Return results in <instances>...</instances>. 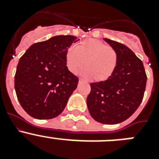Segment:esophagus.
I'll return each mask as SVG.
<instances>
[{"label":"esophagus","mask_w":159,"mask_h":159,"mask_svg":"<svg viewBox=\"0 0 159 159\" xmlns=\"http://www.w3.org/2000/svg\"><path fill=\"white\" fill-rule=\"evenodd\" d=\"M85 82V81L84 80H82V79H80V80H79V83H84Z\"/></svg>","instance_id":"1"}]
</instances>
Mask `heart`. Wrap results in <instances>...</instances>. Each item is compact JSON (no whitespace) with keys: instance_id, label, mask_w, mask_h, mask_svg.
<instances>
[{"instance_id":"obj_1","label":"heart","mask_w":159,"mask_h":159,"mask_svg":"<svg viewBox=\"0 0 159 159\" xmlns=\"http://www.w3.org/2000/svg\"><path fill=\"white\" fill-rule=\"evenodd\" d=\"M117 60V52L113 48L95 39L84 40L66 53V64L71 72H80L86 62L84 75L96 82L106 81L111 76Z\"/></svg>"}]
</instances>
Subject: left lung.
Here are the masks:
<instances>
[{
	"label": "left lung",
	"instance_id": "8db88e82",
	"mask_svg": "<svg viewBox=\"0 0 159 159\" xmlns=\"http://www.w3.org/2000/svg\"><path fill=\"white\" fill-rule=\"evenodd\" d=\"M117 52L116 69L106 81L91 84L88 111L95 121L117 124L134 113L143 100L147 75L141 60L126 45L103 38Z\"/></svg>",
	"mask_w": 159,
	"mask_h": 159
}]
</instances>
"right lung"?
I'll list each match as a JSON object with an SVG mask.
<instances>
[{
	"label": "right lung",
	"instance_id": "add662e5",
	"mask_svg": "<svg viewBox=\"0 0 159 159\" xmlns=\"http://www.w3.org/2000/svg\"><path fill=\"white\" fill-rule=\"evenodd\" d=\"M76 39L70 35L52 36L32 44L20 59L15 90L21 107L32 117L58 116L77 88L79 79L66 66V53Z\"/></svg>",
	"mask_w": 159,
	"mask_h": 159
}]
</instances>
